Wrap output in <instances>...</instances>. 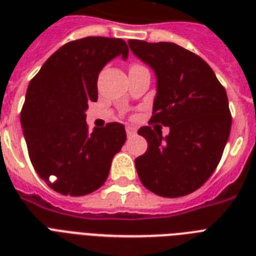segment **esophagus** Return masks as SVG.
Here are the masks:
<instances>
[{"label": "esophagus", "mask_w": 256, "mask_h": 256, "mask_svg": "<svg viewBox=\"0 0 256 256\" xmlns=\"http://www.w3.org/2000/svg\"><path fill=\"white\" fill-rule=\"evenodd\" d=\"M126 132H128V136H132L136 134V128H132V126H126Z\"/></svg>", "instance_id": "34e87169"}]
</instances>
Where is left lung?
<instances>
[{"instance_id":"1","label":"left lung","mask_w":256,"mask_h":256,"mask_svg":"<svg viewBox=\"0 0 256 256\" xmlns=\"http://www.w3.org/2000/svg\"><path fill=\"white\" fill-rule=\"evenodd\" d=\"M132 54L152 69L156 94L150 122L168 126V136L144 126L148 152L136 160L140 182L164 198L198 190L218 166L231 130L226 90L196 54L172 42L130 40Z\"/></svg>"}]
</instances>
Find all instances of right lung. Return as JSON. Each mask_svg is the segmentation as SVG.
Listing matches in <instances>:
<instances>
[{
  "label": "right lung",
  "instance_id": "right-lung-1",
  "mask_svg": "<svg viewBox=\"0 0 256 256\" xmlns=\"http://www.w3.org/2000/svg\"><path fill=\"white\" fill-rule=\"evenodd\" d=\"M120 56H128L120 38L72 41L42 65L28 86L21 124L30 160L60 194L82 196L100 188L126 140L124 126L118 122L88 132L85 114L88 104L98 100V74Z\"/></svg>",
  "mask_w": 256,
  "mask_h": 256
}]
</instances>
